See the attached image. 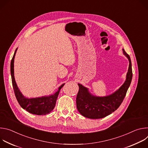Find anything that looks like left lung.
Instances as JSON below:
<instances>
[{
    "label": "left lung",
    "mask_w": 148,
    "mask_h": 148,
    "mask_svg": "<svg viewBox=\"0 0 148 148\" xmlns=\"http://www.w3.org/2000/svg\"><path fill=\"white\" fill-rule=\"evenodd\" d=\"M122 51L129 60V68L124 83L114 93L104 97L93 95L90 92L88 88L78 84L79 91L76 98L77 108L82 116L90 119L102 118L112 114L121 105L132 78L131 58L123 49Z\"/></svg>",
    "instance_id": "1"
}]
</instances>
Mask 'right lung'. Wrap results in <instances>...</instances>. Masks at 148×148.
<instances>
[{
	"mask_svg": "<svg viewBox=\"0 0 148 148\" xmlns=\"http://www.w3.org/2000/svg\"><path fill=\"white\" fill-rule=\"evenodd\" d=\"M17 50V48L16 49L11 61L10 73L14 92L19 105L23 109L26 110L32 114L42 115L49 114L54 108L60 91L65 84H62L58 87L57 91L53 95L31 98H28L23 96L17 86L14 76V60Z\"/></svg>",
	"mask_w": 148,
	"mask_h": 148,
	"instance_id": "1",
	"label": "right lung"
}]
</instances>
